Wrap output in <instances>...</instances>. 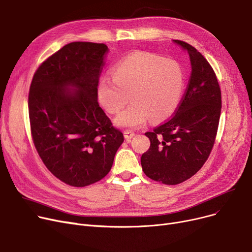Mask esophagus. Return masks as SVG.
<instances>
[{"label":"esophagus","mask_w":252,"mask_h":252,"mask_svg":"<svg viewBox=\"0 0 252 252\" xmlns=\"http://www.w3.org/2000/svg\"><path fill=\"white\" fill-rule=\"evenodd\" d=\"M134 135L135 134H134V132H132V131H130V130H125L124 131V137H125L126 140H130L131 138H133Z\"/></svg>","instance_id":"obj_1"}]
</instances>
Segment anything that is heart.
Masks as SVG:
<instances>
[{
	"label": "heart",
	"mask_w": 252,
	"mask_h": 252,
	"mask_svg": "<svg viewBox=\"0 0 252 252\" xmlns=\"http://www.w3.org/2000/svg\"><path fill=\"white\" fill-rule=\"evenodd\" d=\"M113 79L102 78L97 84V98L112 114L121 111L129 95L132 104L115 118L123 128H137L150 117L154 122L170 117L181 102L184 91L182 67L170 59L148 52H136L112 68Z\"/></svg>",
	"instance_id": "obj_1"
}]
</instances>
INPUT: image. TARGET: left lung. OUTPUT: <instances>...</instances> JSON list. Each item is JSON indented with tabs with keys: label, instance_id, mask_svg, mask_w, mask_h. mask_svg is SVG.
I'll use <instances>...</instances> for the list:
<instances>
[{
	"label": "left lung",
	"instance_id": "obj_1",
	"mask_svg": "<svg viewBox=\"0 0 252 252\" xmlns=\"http://www.w3.org/2000/svg\"><path fill=\"white\" fill-rule=\"evenodd\" d=\"M173 43L189 56L190 78L173 117L146 133L151 147L140 159L145 174L165 185L181 184L204 165L214 145L221 111L220 88L205 57L186 42Z\"/></svg>",
	"mask_w": 252,
	"mask_h": 252
}]
</instances>
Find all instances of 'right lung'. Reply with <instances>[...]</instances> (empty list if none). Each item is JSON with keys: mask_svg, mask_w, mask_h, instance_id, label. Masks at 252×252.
I'll return each instance as SVG.
<instances>
[{"mask_svg": "<svg viewBox=\"0 0 252 252\" xmlns=\"http://www.w3.org/2000/svg\"><path fill=\"white\" fill-rule=\"evenodd\" d=\"M106 45L73 42L35 71L29 94L32 140L43 163L66 185L86 187L110 172L124 141L97 101Z\"/></svg>", "mask_w": 252, "mask_h": 252, "instance_id": "right-lung-1", "label": "right lung"}]
</instances>
